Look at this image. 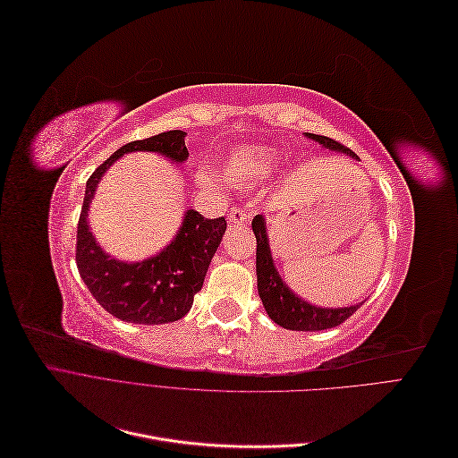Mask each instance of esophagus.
Segmentation results:
<instances>
[{
  "label": "esophagus",
  "instance_id": "obj_1",
  "mask_svg": "<svg viewBox=\"0 0 458 458\" xmlns=\"http://www.w3.org/2000/svg\"><path fill=\"white\" fill-rule=\"evenodd\" d=\"M248 217H250V216H248L244 210H242V208H233V210L227 214V219H229V224L231 225H244L246 224V221H248Z\"/></svg>",
  "mask_w": 458,
  "mask_h": 458
}]
</instances>
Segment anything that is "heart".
<instances>
[{"label": "heart", "mask_w": 458, "mask_h": 458, "mask_svg": "<svg viewBox=\"0 0 458 458\" xmlns=\"http://www.w3.org/2000/svg\"><path fill=\"white\" fill-rule=\"evenodd\" d=\"M276 165H279L276 152L266 147L246 145L241 148H234L227 157L224 177L225 182H229L234 187L250 189L269 179L271 174L276 170ZM197 182L204 189H214L217 179L208 172H199Z\"/></svg>", "instance_id": "heart-1"}]
</instances>
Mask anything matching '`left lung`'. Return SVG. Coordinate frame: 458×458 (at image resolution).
Returning <instances> with one entry per match:
<instances>
[{"instance_id":"obj_1","label":"left lung","mask_w":458,"mask_h":458,"mask_svg":"<svg viewBox=\"0 0 458 458\" xmlns=\"http://www.w3.org/2000/svg\"><path fill=\"white\" fill-rule=\"evenodd\" d=\"M310 140L317 141L318 145H323L325 148L344 152L352 158L357 160V155L348 147L340 145L338 141L330 140V137L325 135H315L308 133ZM266 217L256 216L252 219V231L256 234V275H258V293L263 301V308H266L267 315L273 318V321L288 330H325L342 325L345 318L352 317L359 308L363 306L365 301L357 303V306L350 308H317L311 306V303L303 301L298 294H294L293 290L286 286V283L281 279L279 271L275 267V261L271 256V248H269V239H267V231H266Z\"/></svg>"}]
</instances>
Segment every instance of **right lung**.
Returning a JSON list of instances; mask_svg holds the SVG:
<instances>
[{"instance_id":"right-lung-1","label":"right lung","mask_w":458,"mask_h":458,"mask_svg":"<svg viewBox=\"0 0 458 458\" xmlns=\"http://www.w3.org/2000/svg\"><path fill=\"white\" fill-rule=\"evenodd\" d=\"M185 135L182 130H172L123 145L91 174L86 183L78 221V271L101 308L126 323L164 325L189 313L192 298L202 288L206 271L227 229V221L224 217L208 219L197 210H187L182 227L162 252L128 263L110 258L95 241L88 225L89 204L105 172L128 152H158L175 164L185 162L189 157Z\"/></svg>"}]
</instances>
